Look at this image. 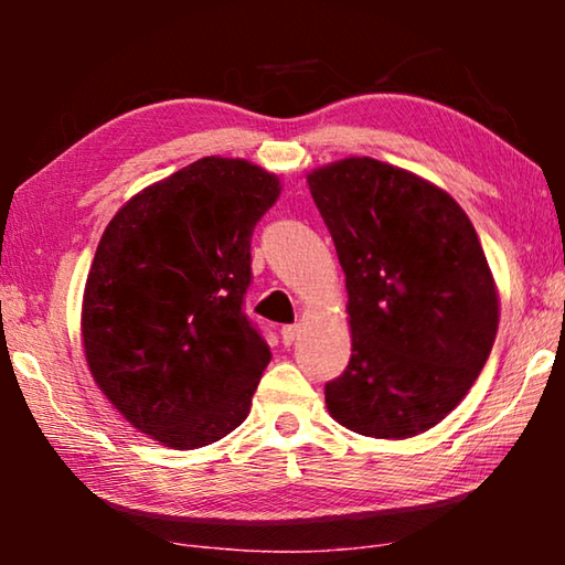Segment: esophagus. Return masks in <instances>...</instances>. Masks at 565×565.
<instances>
[{
	"label": "esophagus",
	"instance_id": "obj_1",
	"mask_svg": "<svg viewBox=\"0 0 565 565\" xmlns=\"http://www.w3.org/2000/svg\"><path fill=\"white\" fill-rule=\"evenodd\" d=\"M281 341H284V347H291L294 343V339L299 337V327H296V323H286V327H281Z\"/></svg>",
	"mask_w": 565,
	"mask_h": 565
}]
</instances>
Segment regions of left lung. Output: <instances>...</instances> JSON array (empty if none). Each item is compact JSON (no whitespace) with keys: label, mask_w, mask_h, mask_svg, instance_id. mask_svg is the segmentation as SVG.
Listing matches in <instances>:
<instances>
[{"label":"left lung","mask_w":565,"mask_h":565,"mask_svg":"<svg viewBox=\"0 0 565 565\" xmlns=\"http://www.w3.org/2000/svg\"><path fill=\"white\" fill-rule=\"evenodd\" d=\"M347 276L351 361L327 384L331 416L374 438L424 434L489 359L499 296L473 224L451 196L384 161L309 177Z\"/></svg>","instance_id":"1"}]
</instances>
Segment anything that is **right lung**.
Wrapping results in <instances>:
<instances>
[{
  "mask_svg": "<svg viewBox=\"0 0 565 565\" xmlns=\"http://www.w3.org/2000/svg\"><path fill=\"white\" fill-rule=\"evenodd\" d=\"M281 184L244 159L206 157L111 218L84 289L94 381L124 418L189 451L242 424L269 343L244 313L252 234Z\"/></svg>",
  "mask_w": 565,
  "mask_h": 565,
  "instance_id": "add662e5",
  "label": "right lung"
}]
</instances>
